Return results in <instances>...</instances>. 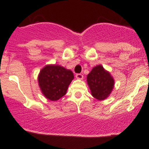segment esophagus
Instances as JSON below:
<instances>
[{
  "mask_svg": "<svg viewBox=\"0 0 149 149\" xmlns=\"http://www.w3.org/2000/svg\"><path fill=\"white\" fill-rule=\"evenodd\" d=\"M76 78L77 79H79V80H82L84 79V76L81 73H78V74L76 75Z\"/></svg>",
  "mask_w": 149,
  "mask_h": 149,
  "instance_id": "34e87169",
  "label": "esophagus"
}]
</instances>
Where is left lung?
<instances>
[{
  "instance_id": "obj_1",
  "label": "left lung",
  "mask_w": 149,
  "mask_h": 149,
  "mask_svg": "<svg viewBox=\"0 0 149 149\" xmlns=\"http://www.w3.org/2000/svg\"><path fill=\"white\" fill-rule=\"evenodd\" d=\"M86 80L91 95L100 101L109 97L115 86L114 78L102 65L93 68L87 75Z\"/></svg>"
}]
</instances>
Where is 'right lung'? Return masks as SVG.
Wrapping results in <instances>:
<instances>
[{
  "label": "right lung",
  "mask_w": 149,
  "mask_h": 149,
  "mask_svg": "<svg viewBox=\"0 0 149 149\" xmlns=\"http://www.w3.org/2000/svg\"><path fill=\"white\" fill-rule=\"evenodd\" d=\"M73 79L74 76L71 70L52 64L41 69L37 81L44 97L51 101H58L66 94Z\"/></svg>",
  "instance_id": "1"
}]
</instances>
